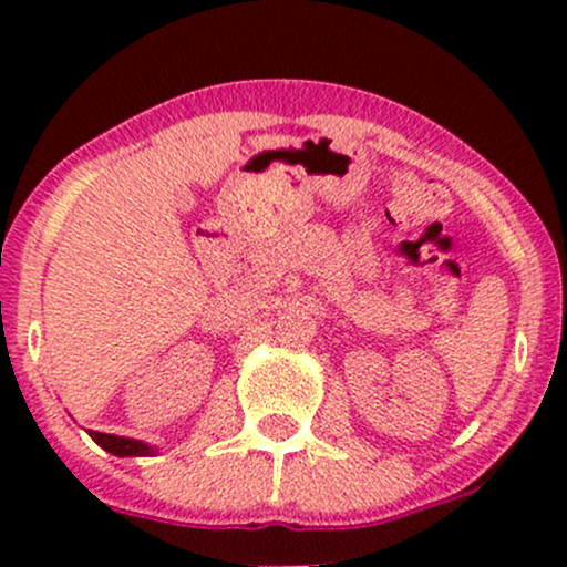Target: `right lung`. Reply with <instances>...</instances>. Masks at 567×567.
Wrapping results in <instances>:
<instances>
[{
  "label": "right lung",
  "mask_w": 567,
  "mask_h": 567,
  "mask_svg": "<svg viewBox=\"0 0 567 567\" xmlns=\"http://www.w3.org/2000/svg\"><path fill=\"white\" fill-rule=\"evenodd\" d=\"M97 445L103 451L114 453V455H152L154 447H148L146 442L141 440H130V437H116V434H103V432H90Z\"/></svg>",
  "instance_id": "right-lung-1"
}]
</instances>
